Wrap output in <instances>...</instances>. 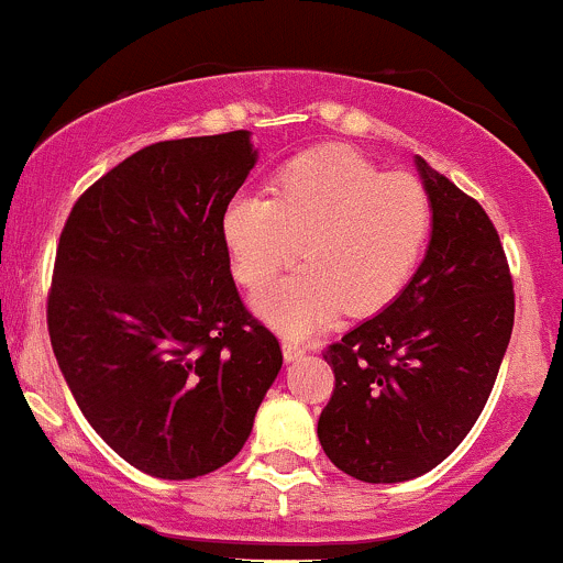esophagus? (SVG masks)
<instances>
[{
	"mask_svg": "<svg viewBox=\"0 0 563 563\" xmlns=\"http://www.w3.org/2000/svg\"><path fill=\"white\" fill-rule=\"evenodd\" d=\"M301 356H305V347L297 345V342H283V358H286L288 364Z\"/></svg>",
	"mask_w": 563,
	"mask_h": 563,
	"instance_id": "esophagus-1",
	"label": "esophagus"
}]
</instances>
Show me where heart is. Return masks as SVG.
Wrapping results in <instances>:
<instances>
[{
    "label": "heart",
    "mask_w": 563,
    "mask_h": 563,
    "mask_svg": "<svg viewBox=\"0 0 563 563\" xmlns=\"http://www.w3.org/2000/svg\"><path fill=\"white\" fill-rule=\"evenodd\" d=\"M431 232V205L410 175H380L347 147H318L272 177L269 199L236 194L221 236L236 280L264 288L301 258L294 275L253 299L258 316L291 340L329 323L342 307L375 312L410 283Z\"/></svg>",
    "instance_id": "obj_1"
}]
</instances>
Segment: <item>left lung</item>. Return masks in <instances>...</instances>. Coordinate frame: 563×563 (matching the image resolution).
Returning <instances> with one entry per match:
<instances>
[{
	"label": "left lung",
	"instance_id": "1",
	"mask_svg": "<svg viewBox=\"0 0 563 563\" xmlns=\"http://www.w3.org/2000/svg\"><path fill=\"white\" fill-rule=\"evenodd\" d=\"M416 169L431 205L421 266L399 297L323 353L336 383L318 440L336 470L364 483L421 477L461 445L488 401L516 318L490 218L421 156Z\"/></svg>",
	"mask_w": 563,
	"mask_h": 563
}]
</instances>
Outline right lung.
<instances>
[{
  "label": "right lung",
  "instance_id": "add662e5",
  "mask_svg": "<svg viewBox=\"0 0 563 563\" xmlns=\"http://www.w3.org/2000/svg\"><path fill=\"white\" fill-rule=\"evenodd\" d=\"M251 132L147 145L93 183L56 251L47 331L99 437L191 481L242 451L283 353L242 307L221 216L256 167Z\"/></svg>",
  "mask_w": 563,
  "mask_h": 563
}]
</instances>
